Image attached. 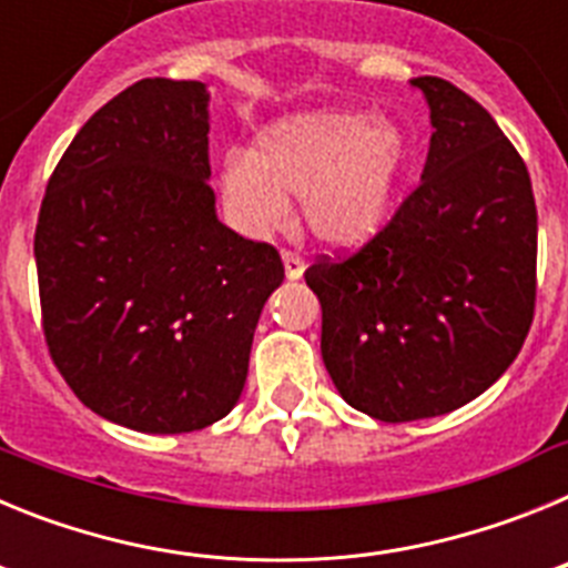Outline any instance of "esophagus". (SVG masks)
Masks as SVG:
<instances>
[{
    "label": "esophagus",
    "instance_id": "obj_1",
    "mask_svg": "<svg viewBox=\"0 0 568 568\" xmlns=\"http://www.w3.org/2000/svg\"><path fill=\"white\" fill-rule=\"evenodd\" d=\"M281 261H284V273H287L290 281L301 278V275H304V267H307L304 258H301L298 253H293V250H281Z\"/></svg>",
    "mask_w": 568,
    "mask_h": 568
}]
</instances>
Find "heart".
<instances>
[{"label": "heart", "instance_id": "heart-1", "mask_svg": "<svg viewBox=\"0 0 568 568\" xmlns=\"http://www.w3.org/2000/svg\"><path fill=\"white\" fill-rule=\"evenodd\" d=\"M406 164L398 124L361 110H313L264 128L253 150L224 155L219 190L230 222L264 239L301 199L310 233L335 250L366 244L389 219Z\"/></svg>", "mask_w": 568, "mask_h": 568}]
</instances>
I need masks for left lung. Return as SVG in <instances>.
Masks as SVG:
<instances>
[{
  "label": "left lung",
  "instance_id": "obj_1",
  "mask_svg": "<svg viewBox=\"0 0 568 568\" xmlns=\"http://www.w3.org/2000/svg\"><path fill=\"white\" fill-rule=\"evenodd\" d=\"M413 88L433 119L420 184L358 253L304 273L335 389L386 424L486 393L518 358L538 293V210L520 153L446 79Z\"/></svg>",
  "mask_w": 568,
  "mask_h": 568
}]
</instances>
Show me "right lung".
Listing matches in <instances>:
<instances>
[{
  "instance_id": "right-lung-1",
  "label": "right lung",
  "mask_w": 568,
  "mask_h": 568,
  "mask_svg": "<svg viewBox=\"0 0 568 568\" xmlns=\"http://www.w3.org/2000/svg\"><path fill=\"white\" fill-rule=\"evenodd\" d=\"M210 93L142 79L90 115L44 190L37 255L50 358L84 406L135 433L222 420L284 264L210 190Z\"/></svg>"
}]
</instances>
